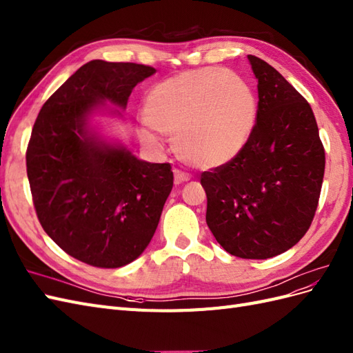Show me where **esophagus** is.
Masks as SVG:
<instances>
[{
    "label": "esophagus",
    "instance_id": "1",
    "mask_svg": "<svg viewBox=\"0 0 353 353\" xmlns=\"http://www.w3.org/2000/svg\"><path fill=\"white\" fill-rule=\"evenodd\" d=\"M189 179H190V176H189L188 173H185V171H182V170H174V182H176V183L188 182Z\"/></svg>",
    "mask_w": 353,
    "mask_h": 353
}]
</instances>
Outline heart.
<instances>
[{"mask_svg": "<svg viewBox=\"0 0 353 353\" xmlns=\"http://www.w3.org/2000/svg\"><path fill=\"white\" fill-rule=\"evenodd\" d=\"M143 115L157 132L174 136V149L199 168L229 163L250 140L257 102L244 78L221 69H196L164 79L149 90ZM142 137H157L143 130Z\"/></svg>", "mask_w": 353, "mask_h": 353, "instance_id": "b5f03b06", "label": "heart"}]
</instances>
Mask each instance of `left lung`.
I'll return each instance as SVG.
<instances>
[{
  "instance_id": "8db88e82",
  "label": "left lung",
  "mask_w": 353,
  "mask_h": 353,
  "mask_svg": "<svg viewBox=\"0 0 353 353\" xmlns=\"http://www.w3.org/2000/svg\"><path fill=\"white\" fill-rule=\"evenodd\" d=\"M248 60L259 90L253 134L234 159L204 171L201 185L217 243L241 259H269L310 228L325 150L307 100L265 60Z\"/></svg>"
}]
</instances>
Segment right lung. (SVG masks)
<instances>
[{"label":"right lung","instance_id":"right-lung-1","mask_svg":"<svg viewBox=\"0 0 353 353\" xmlns=\"http://www.w3.org/2000/svg\"><path fill=\"white\" fill-rule=\"evenodd\" d=\"M155 68L92 60L47 99L26 149L34 207L46 234L90 266L114 269L137 259L152 239L173 189L168 163L150 164L87 133L103 100L125 108Z\"/></svg>","mask_w":353,"mask_h":353}]
</instances>
